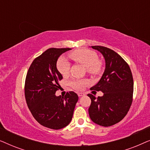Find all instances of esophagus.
I'll use <instances>...</instances> for the list:
<instances>
[{
    "instance_id": "obj_1",
    "label": "esophagus",
    "mask_w": 150,
    "mask_h": 150,
    "mask_svg": "<svg viewBox=\"0 0 150 150\" xmlns=\"http://www.w3.org/2000/svg\"><path fill=\"white\" fill-rule=\"evenodd\" d=\"M85 94H84L83 93H78V96H79V97H81V96H83Z\"/></svg>"
}]
</instances>
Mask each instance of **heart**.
<instances>
[{"mask_svg": "<svg viewBox=\"0 0 150 150\" xmlns=\"http://www.w3.org/2000/svg\"><path fill=\"white\" fill-rule=\"evenodd\" d=\"M69 57L75 61L86 67L88 74L98 75L101 72L102 62L98 59L97 53L88 49H79L69 53ZM57 68L59 72L63 76L68 74L70 63L64 57L59 59L57 63ZM87 84L85 79H74L69 81V85L76 90H82Z\"/></svg>", "mask_w": 150, "mask_h": 150, "instance_id": "1", "label": "heart"}]
</instances>
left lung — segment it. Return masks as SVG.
Masks as SVG:
<instances>
[{
	"instance_id": "left-lung-1",
	"label": "left lung",
	"mask_w": 150,
	"mask_h": 150,
	"mask_svg": "<svg viewBox=\"0 0 150 150\" xmlns=\"http://www.w3.org/2000/svg\"><path fill=\"white\" fill-rule=\"evenodd\" d=\"M91 48L102 53L106 67L98 83L91 88L103 92V96L87 95L91 100L89 117L96 124L110 126L122 120L130 109L134 89L132 74L128 63L114 50L100 46Z\"/></svg>"
}]
</instances>
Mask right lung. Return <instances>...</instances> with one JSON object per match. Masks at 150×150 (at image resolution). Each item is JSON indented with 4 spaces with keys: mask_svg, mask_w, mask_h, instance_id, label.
<instances>
[{
    "mask_svg": "<svg viewBox=\"0 0 150 150\" xmlns=\"http://www.w3.org/2000/svg\"><path fill=\"white\" fill-rule=\"evenodd\" d=\"M71 48H51L33 61L26 76L24 93L26 104L37 122L46 128L59 130L72 119L79 96L74 91L65 97L56 96L63 76L57 68V61Z\"/></svg>",
    "mask_w": 150,
    "mask_h": 150,
    "instance_id": "right-lung-1",
    "label": "right lung"
}]
</instances>
